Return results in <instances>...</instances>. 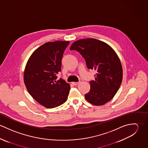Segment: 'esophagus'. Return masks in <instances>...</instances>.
<instances>
[{
	"label": "esophagus",
	"mask_w": 148,
	"mask_h": 148,
	"mask_svg": "<svg viewBox=\"0 0 148 148\" xmlns=\"http://www.w3.org/2000/svg\"><path fill=\"white\" fill-rule=\"evenodd\" d=\"M80 83V82H73L72 84L74 85H77L79 84Z\"/></svg>",
	"instance_id": "1"
}]
</instances>
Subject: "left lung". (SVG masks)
I'll use <instances>...</instances> for the list:
<instances>
[{
  "label": "left lung",
  "instance_id": "obj_1",
  "mask_svg": "<svg viewBox=\"0 0 148 148\" xmlns=\"http://www.w3.org/2000/svg\"><path fill=\"white\" fill-rule=\"evenodd\" d=\"M70 50L79 52L89 69H95V80L89 82L90 89L85 99L95 106L109 101L118 91L123 80L121 62L113 48L95 39H84L73 42Z\"/></svg>",
  "mask_w": 148,
  "mask_h": 148
}]
</instances>
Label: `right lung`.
Listing matches in <instances>:
<instances>
[{"label": "right lung", "instance_id": "right-lung-1", "mask_svg": "<svg viewBox=\"0 0 148 148\" xmlns=\"http://www.w3.org/2000/svg\"><path fill=\"white\" fill-rule=\"evenodd\" d=\"M68 41L45 42L36 49L28 59L24 72V82L29 94L40 104L53 108L64 103L70 85L62 78L60 72L64 52Z\"/></svg>", "mask_w": 148, "mask_h": 148}]
</instances>
